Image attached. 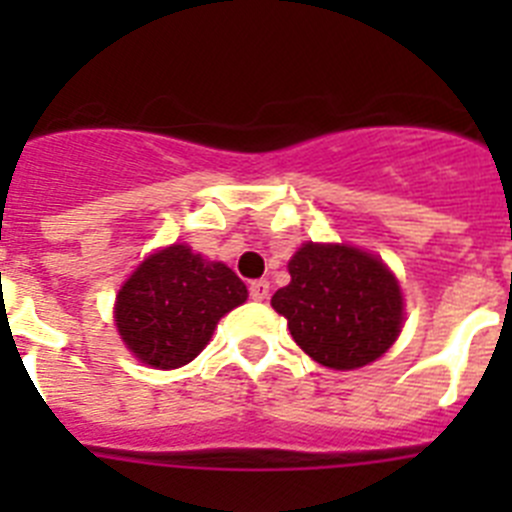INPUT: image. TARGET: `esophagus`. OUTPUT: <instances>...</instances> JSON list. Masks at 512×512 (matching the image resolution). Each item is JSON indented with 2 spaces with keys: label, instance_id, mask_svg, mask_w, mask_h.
<instances>
[{
  "label": "esophagus",
  "instance_id": "1",
  "mask_svg": "<svg viewBox=\"0 0 512 512\" xmlns=\"http://www.w3.org/2000/svg\"><path fill=\"white\" fill-rule=\"evenodd\" d=\"M248 292H251V300H266V297H269V282H266V279H256V282H251Z\"/></svg>",
  "mask_w": 512,
  "mask_h": 512
}]
</instances>
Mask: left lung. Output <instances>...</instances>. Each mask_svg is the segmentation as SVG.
Here are the masks:
<instances>
[{"label":"left lung","instance_id":"obj_1","mask_svg":"<svg viewBox=\"0 0 512 512\" xmlns=\"http://www.w3.org/2000/svg\"><path fill=\"white\" fill-rule=\"evenodd\" d=\"M287 287L271 307L287 318L297 346L330 369L372 364L402 330V292L395 274L354 246L302 243L289 261Z\"/></svg>","mask_w":512,"mask_h":512}]
</instances>
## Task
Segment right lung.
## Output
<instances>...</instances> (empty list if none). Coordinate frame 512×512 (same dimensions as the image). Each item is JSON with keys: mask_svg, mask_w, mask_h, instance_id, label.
Instances as JSON below:
<instances>
[{"mask_svg": "<svg viewBox=\"0 0 512 512\" xmlns=\"http://www.w3.org/2000/svg\"><path fill=\"white\" fill-rule=\"evenodd\" d=\"M246 297V284L233 269L174 243L151 253L122 284L115 325L135 359L176 369L200 354L217 320Z\"/></svg>", "mask_w": 512, "mask_h": 512, "instance_id": "obj_1", "label": "right lung"}]
</instances>
